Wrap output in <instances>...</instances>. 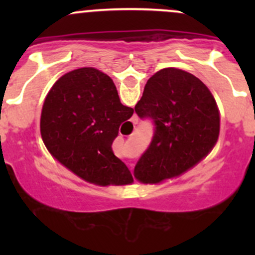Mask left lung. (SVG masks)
<instances>
[{
	"instance_id": "left-lung-1",
	"label": "left lung",
	"mask_w": 255,
	"mask_h": 255,
	"mask_svg": "<svg viewBox=\"0 0 255 255\" xmlns=\"http://www.w3.org/2000/svg\"><path fill=\"white\" fill-rule=\"evenodd\" d=\"M149 118L154 134L134 168L144 184L180 175L212 150L220 134V112L206 85L192 74L165 68L146 81L134 107Z\"/></svg>"
}]
</instances>
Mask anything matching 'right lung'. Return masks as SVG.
I'll list each match as a JSON object with an SVG mask.
<instances>
[{"label": "right lung", "mask_w": 255, "mask_h": 255, "mask_svg": "<svg viewBox=\"0 0 255 255\" xmlns=\"http://www.w3.org/2000/svg\"><path fill=\"white\" fill-rule=\"evenodd\" d=\"M133 109L123 106L109 75L81 68L61 76L45 97L40 117L43 142L73 173L102 185H126L132 174L113 154L120 126Z\"/></svg>", "instance_id": "add662e5"}]
</instances>
